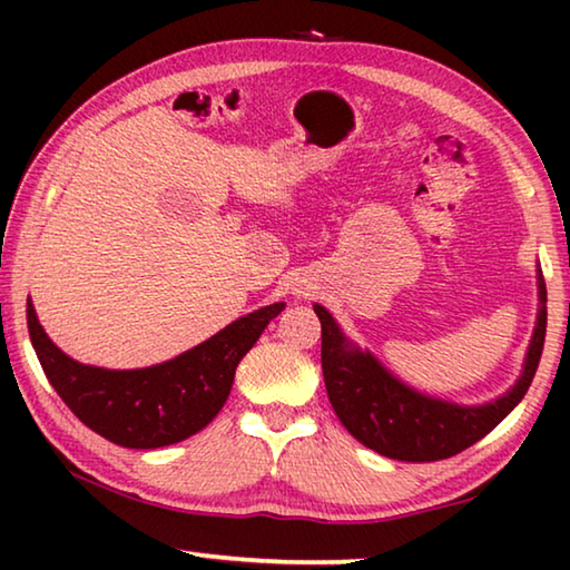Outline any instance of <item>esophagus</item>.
Listing matches in <instances>:
<instances>
[{"mask_svg": "<svg viewBox=\"0 0 570 570\" xmlns=\"http://www.w3.org/2000/svg\"><path fill=\"white\" fill-rule=\"evenodd\" d=\"M296 294H298V296H308V294L304 292V288H296Z\"/></svg>", "mask_w": 570, "mask_h": 570, "instance_id": "esophagus-1", "label": "esophagus"}]
</instances>
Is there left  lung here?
<instances>
[{
	"mask_svg": "<svg viewBox=\"0 0 570 570\" xmlns=\"http://www.w3.org/2000/svg\"><path fill=\"white\" fill-rule=\"evenodd\" d=\"M538 314L523 370L513 387L482 404H460L414 390L387 370L370 350L344 334L330 308L314 304L322 322V372L336 417L364 448L402 462H432L458 455L498 428L535 377L546 342V282L540 266Z\"/></svg>",
	"mask_w": 570,
	"mask_h": 570,
	"instance_id": "left-lung-1",
	"label": "left lung"
}]
</instances>
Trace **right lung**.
Returning <instances> with one entry per match:
<instances>
[{
	"mask_svg": "<svg viewBox=\"0 0 570 570\" xmlns=\"http://www.w3.org/2000/svg\"><path fill=\"white\" fill-rule=\"evenodd\" d=\"M284 308V302L256 308L193 350L138 370L72 360L42 330L32 298H27V326L47 380L80 422L120 448L156 450L214 422L234 387L236 366Z\"/></svg>",
	"mask_w": 570,
	"mask_h": 570,
	"instance_id": "right-lung-1",
	"label": "right lung"
}]
</instances>
